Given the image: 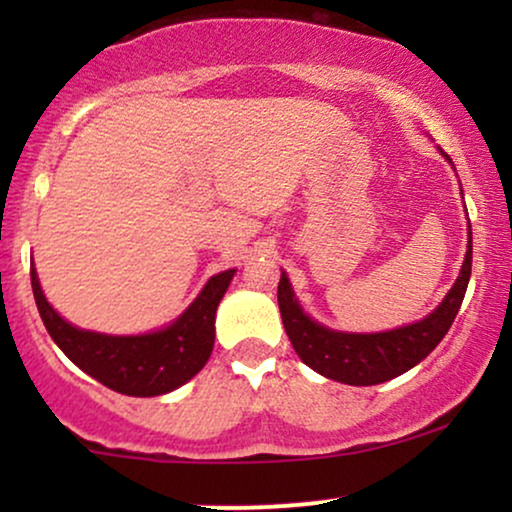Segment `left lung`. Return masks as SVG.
Here are the masks:
<instances>
[{
	"instance_id": "left-lung-1",
	"label": "left lung",
	"mask_w": 512,
	"mask_h": 512,
	"mask_svg": "<svg viewBox=\"0 0 512 512\" xmlns=\"http://www.w3.org/2000/svg\"><path fill=\"white\" fill-rule=\"evenodd\" d=\"M445 158L448 154L440 151ZM450 161V158H448ZM452 163V161H450ZM467 211V209H464ZM469 276H472V226L467 223V252L460 276L452 289L433 313L411 325L395 327L387 332H339L320 325L303 310L289 281V274L281 272L279 279V310L284 320L293 349L305 366L325 378L344 385H380L397 375L407 373L416 363H421L440 344L455 320L457 310L467 293Z\"/></svg>"
}]
</instances>
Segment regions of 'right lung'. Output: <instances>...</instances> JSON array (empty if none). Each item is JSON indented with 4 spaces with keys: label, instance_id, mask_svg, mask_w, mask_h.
Here are the masks:
<instances>
[{
    "label": "right lung",
    "instance_id": "obj_1",
    "mask_svg": "<svg viewBox=\"0 0 512 512\" xmlns=\"http://www.w3.org/2000/svg\"><path fill=\"white\" fill-rule=\"evenodd\" d=\"M233 274L236 269L211 276L182 315L161 330L144 334H103L67 322L45 298L35 264H31V286L45 330L74 366L120 395L158 397L178 390L209 361L216 308Z\"/></svg>",
    "mask_w": 512,
    "mask_h": 512
}]
</instances>
